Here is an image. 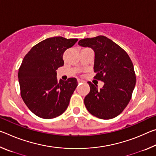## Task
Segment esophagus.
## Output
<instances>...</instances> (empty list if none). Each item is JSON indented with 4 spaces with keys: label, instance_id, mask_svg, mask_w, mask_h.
<instances>
[{
    "label": "esophagus",
    "instance_id": "esophagus-1",
    "mask_svg": "<svg viewBox=\"0 0 156 156\" xmlns=\"http://www.w3.org/2000/svg\"><path fill=\"white\" fill-rule=\"evenodd\" d=\"M78 83H84V81L83 80H80V79H78Z\"/></svg>",
    "mask_w": 156,
    "mask_h": 156
}]
</instances>
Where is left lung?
<instances>
[{"label":"left lung","instance_id":"left-lung-1","mask_svg":"<svg viewBox=\"0 0 156 156\" xmlns=\"http://www.w3.org/2000/svg\"><path fill=\"white\" fill-rule=\"evenodd\" d=\"M78 44L94 50V78L104 82L100 89L97 84L88 82L90 91L84 98V105L91 114L100 119L116 117L127 106L136 85L131 58L118 44L104 36L82 39Z\"/></svg>","mask_w":156,"mask_h":156}]
</instances>
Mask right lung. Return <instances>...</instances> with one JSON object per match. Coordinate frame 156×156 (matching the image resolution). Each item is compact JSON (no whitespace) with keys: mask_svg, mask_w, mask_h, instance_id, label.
Masks as SVG:
<instances>
[{"mask_svg":"<svg viewBox=\"0 0 156 156\" xmlns=\"http://www.w3.org/2000/svg\"><path fill=\"white\" fill-rule=\"evenodd\" d=\"M78 41L52 37L34 45L25 55L18 69L20 95L31 112L44 119H51L65 112L78 85L76 78H56V70L64 65L63 53Z\"/></svg>","mask_w":156,"mask_h":156,"instance_id":"right-lung-1","label":"right lung"}]
</instances>
